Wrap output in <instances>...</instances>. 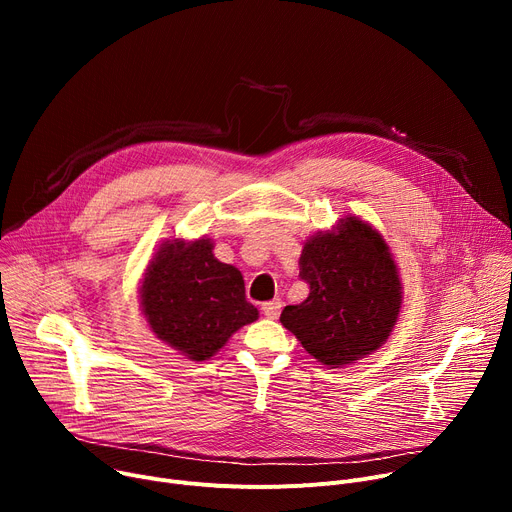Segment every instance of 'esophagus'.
<instances>
[{
  "instance_id": "esophagus-1",
  "label": "esophagus",
  "mask_w": 512,
  "mask_h": 512,
  "mask_svg": "<svg viewBox=\"0 0 512 512\" xmlns=\"http://www.w3.org/2000/svg\"><path fill=\"white\" fill-rule=\"evenodd\" d=\"M282 301L280 299H276V301H270V303H263V307H261V311H263V315L265 317H270V319H278L280 317V311H282Z\"/></svg>"
}]
</instances>
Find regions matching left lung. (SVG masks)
Segmentation results:
<instances>
[{
    "mask_svg": "<svg viewBox=\"0 0 512 512\" xmlns=\"http://www.w3.org/2000/svg\"><path fill=\"white\" fill-rule=\"evenodd\" d=\"M309 297L284 307L282 326L321 365H351L388 340L402 305V284L378 230L346 215L311 236L299 259Z\"/></svg>",
    "mask_w": 512,
    "mask_h": 512,
    "instance_id": "left-lung-1",
    "label": "left lung"
}]
</instances>
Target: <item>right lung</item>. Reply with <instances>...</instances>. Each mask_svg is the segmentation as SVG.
<instances>
[{"instance_id":"obj_1","label":"right lung","mask_w":512,"mask_h":512,"mask_svg":"<svg viewBox=\"0 0 512 512\" xmlns=\"http://www.w3.org/2000/svg\"><path fill=\"white\" fill-rule=\"evenodd\" d=\"M141 311L151 332L180 355L205 361L259 317L234 265L213 257L211 238L166 240L149 261Z\"/></svg>"}]
</instances>
